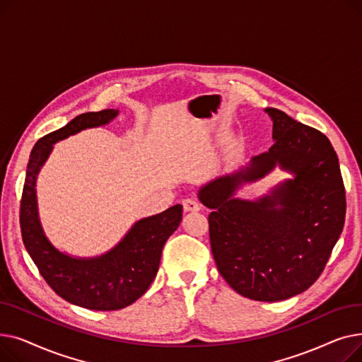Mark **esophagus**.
<instances>
[{
	"label": "esophagus",
	"mask_w": 362,
	"mask_h": 362,
	"mask_svg": "<svg viewBox=\"0 0 362 362\" xmlns=\"http://www.w3.org/2000/svg\"><path fill=\"white\" fill-rule=\"evenodd\" d=\"M182 205H183V210L185 211H191V213H197V211H199L201 210V205L197 202V201H194V199H183V202H182Z\"/></svg>",
	"instance_id": "esophagus-1"
}]
</instances>
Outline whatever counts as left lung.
<instances>
[{"label":"left lung","mask_w":362,"mask_h":362,"mask_svg":"<svg viewBox=\"0 0 362 362\" xmlns=\"http://www.w3.org/2000/svg\"><path fill=\"white\" fill-rule=\"evenodd\" d=\"M273 146L232 173L199 187L211 208V251L229 286L254 300L276 302L307 291L325 270L345 224L346 198L336 152L321 132L277 108ZM293 177L255 200L235 197L276 167Z\"/></svg>","instance_id":"left-lung-1"}]
</instances>
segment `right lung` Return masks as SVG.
I'll list each match as a JSON object with an SVG mask.
<instances>
[{
    "label": "right lung",
    "instance_id": "obj_1",
    "mask_svg": "<svg viewBox=\"0 0 362 362\" xmlns=\"http://www.w3.org/2000/svg\"><path fill=\"white\" fill-rule=\"evenodd\" d=\"M117 116L114 108L85 112L37 141L29 157L21 205L23 243L41 276L67 302L95 311L122 310L146 292L157 276L164 243L183 213L177 204L138 220L116 246L97 257H73L48 239L37 210L36 180L54 145L82 130L105 126Z\"/></svg>",
    "mask_w": 362,
    "mask_h": 362
}]
</instances>
